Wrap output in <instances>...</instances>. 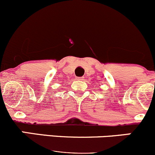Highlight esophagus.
Masks as SVG:
<instances>
[{
    "label": "esophagus",
    "mask_w": 155,
    "mask_h": 155,
    "mask_svg": "<svg viewBox=\"0 0 155 155\" xmlns=\"http://www.w3.org/2000/svg\"><path fill=\"white\" fill-rule=\"evenodd\" d=\"M84 79V77H80V78H76V80H78V81H83V80Z\"/></svg>",
    "instance_id": "34e87169"
}]
</instances>
